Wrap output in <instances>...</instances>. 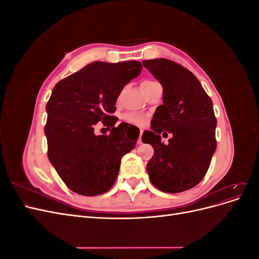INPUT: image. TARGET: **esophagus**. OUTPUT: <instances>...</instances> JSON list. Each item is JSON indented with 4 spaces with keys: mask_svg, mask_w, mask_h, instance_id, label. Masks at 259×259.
I'll list each match as a JSON object with an SVG mask.
<instances>
[{
    "mask_svg": "<svg viewBox=\"0 0 259 259\" xmlns=\"http://www.w3.org/2000/svg\"><path fill=\"white\" fill-rule=\"evenodd\" d=\"M142 136H143V131H140V134H139V138L137 140V144L138 145H142L143 142H142Z\"/></svg>",
    "mask_w": 259,
    "mask_h": 259,
    "instance_id": "obj_1",
    "label": "esophagus"
}]
</instances>
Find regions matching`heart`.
Segmentation results:
<instances>
[{"label":"heart","mask_w":259,"mask_h":259,"mask_svg":"<svg viewBox=\"0 0 259 259\" xmlns=\"http://www.w3.org/2000/svg\"><path fill=\"white\" fill-rule=\"evenodd\" d=\"M149 82V81H148ZM124 119L126 120L130 123H134L137 125H142L145 122V117L140 114L137 113H128L124 115Z\"/></svg>","instance_id":"b5f03b06"}]
</instances>
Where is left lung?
<instances>
[{
  "label": "left lung",
  "mask_w": 259,
  "mask_h": 259,
  "mask_svg": "<svg viewBox=\"0 0 259 259\" xmlns=\"http://www.w3.org/2000/svg\"><path fill=\"white\" fill-rule=\"evenodd\" d=\"M143 65L163 88V105L153 114L152 131L143 134V142L154 149L148 174L159 190L183 192L205 176L216 150L213 101L197 76L175 61L158 58ZM163 130L172 135L166 145L158 135Z\"/></svg>",
  "instance_id": "1"
}]
</instances>
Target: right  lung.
Segmentation results:
<instances>
[{
  "label": "right lung",
  "instance_id": "1",
  "mask_svg": "<svg viewBox=\"0 0 259 259\" xmlns=\"http://www.w3.org/2000/svg\"><path fill=\"white\" fill-rule=\"evenodd\" d=\"M139 61L109 64L94 61L59 81L46 105L44 128L52 165L69 189L94 197L107 192L119 174L121 159L137 138L127 125L115 126V103L123 88L138 76ZM112 128L109 136L93 134L99 121Z\"/></svg>",
  "mask_w": 259,
  "mask_h": 259
}]
</instances>
